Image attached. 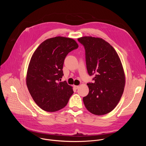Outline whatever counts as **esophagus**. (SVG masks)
<instances>
[{
  "mask_svg": "<svg viewBox=\"0 0 146 146\" xmlns=\"http://www.w3.org/2000/svg\"><path fill=\"white\" fill-rule=\"evenodd\" d=\"M73 87H74V88L75 89H76V90L79 88V86H74Z\"/></svg>",
  "mask_w": 146,
  "mask_h": 146,
  "instance_id": "1",
  "label": "esophagus"
}]
</instances>
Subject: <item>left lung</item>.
<instances>
[{"label": "left lung", "instance_id": "8db88e82", "mask_svg": "<svg viewBox=\"0 0 146 146\" xmlns=\"http://www.w3.org/2000/svg\"><path fill=\"white\" fill-rule=\"evenodd\" d=\"M84 47L88 73L94 75V83H88V94L83 98L86 109L101 115L111 111L122 95L125 76L119 57L105 40L84 36L78 39Z\"/></svg>", "mask_w": 146, "mask_h": 146}]
</instances>
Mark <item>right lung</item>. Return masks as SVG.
I'll use <instances>...</instances> for the list:
<instances>
[{
  "label": "right lung",
  "instance_id": "right-lung-1",
  "mask_svg": "<svg viewBox=\"0 0 146 146\" xmlns=\"http://www.w3.org/2000/svg\"><path fill=\"white\" fill-rule=\"evenodd\" d=\"M78 47L70 38L55 37L41 43L31 59L27 74V86L33 100L41 109L48 112L66 106L73 94L64 76L63 65L69 52Z\"/></svg>",
  "mask_w": 146,
  "mask_h": 146
}]
</instances>
